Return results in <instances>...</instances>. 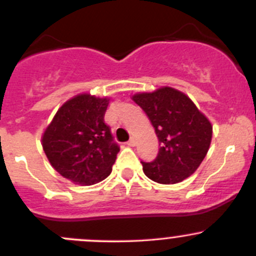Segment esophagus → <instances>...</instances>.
I'll use <instances>...</instances> for the list:
<instances>
[{
    "instance_id": "1",
    "label": "esophagus",
    "mask_w": 256,
    "mask_h": 256,
    "mask_svg": "<svg viewBox=\"0 0 256 256\" xmlns=\"http://www.w3.org/2000/svg\"><path fill=\"white\" fill-rule=\"evenodd\" d=\"M126 144H128V146H130V147H134L136 144L135 138H130V140H128V142H126Z\"/></svg>"
}]
</instances>
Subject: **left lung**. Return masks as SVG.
<instances>
[{"mask_svg": "<svg viewBox=\"0 0 256 256\" xmlns=\"http://www.w3.org/2000/svg\"><path fill=\"white\" fill-rule=\"evenodd\" d=\"M132 100L148 116L161 144L154 161H141L144 174L161 184H174L194 174L210 144L208 118L174 88L136 94Z\"/></svg>", "mask_w": 256, "mask_h": 256, "instance_id": "left-lung-1", "label": "left lung"}]
</instances>
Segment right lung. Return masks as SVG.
<instances>
[{
  "mask_svg": "<svg viewBox=\"0 0 256 256\" xmlns=\"http://www.w3.org/2000/svg\"><path fill=\"white\" fill-rule=\"evenodd\" d=\"M108 105V98L76 95L43 134L42 146L53 168L76 184H95L112 174L120 147L104 121Z\"/></svg>",
  "mask_w": 256,
  "mask_h": 256,
  "instance_id": "obj_1",
  "label": "right lung"
}]
</instances>
